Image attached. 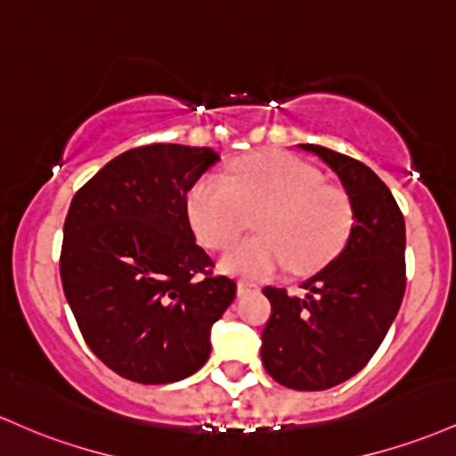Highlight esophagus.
<instances>
[{"instance_id": "obj_1", "label": "esophagus", "mask_w": 456, "mask_h": 456, "mask_svg": "<svg viewBox=\"0 0 456 456\" xmlns=\"http://www.w3.org/2000/svg\"><path fill=\"white\" fill-rule=\"evenodd\" d=\"M253 289H257V285H255L253 281H238V294H240V297L253 292Z\"/></svg>"}]
</instances>
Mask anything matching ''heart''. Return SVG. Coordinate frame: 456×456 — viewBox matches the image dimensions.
I'll return each mask as SVG.
<instances>
[{"instance_id": "1", "label": "heart", "mask_w": 456, "mask_h": 456, "mask_svg": "<svg viewBox=\"0 0 456 456\" xmlns=\"http://www.w3.org/2000/svg\"><path fill=\"white\" fill-rule=\"evenodd\" d=\"M255 218V236L223 257L224 273L273 277L292 268L312 274L344 248L353 229V205L342 188L324 186V177L288 153H257L240 159L232 182L203 177L188 197L197 236L209 248L232 247Z\"/></svg>"}]
</instances>
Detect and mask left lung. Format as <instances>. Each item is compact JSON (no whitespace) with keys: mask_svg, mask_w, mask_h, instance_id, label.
<instances>
[{"mask_svg":"<svg viewBox=\"0 0 456 456\" xmlns=\"http://www.w3.org/2000/svg\"><path fill=\"white\" fill-rule=\"evenodd\" d=\"M338 175L353 205L342 253L303 283L305 297L264 288L262 363L277 383L320 392L348 381L381 346L404 297V218L377 173L320 144H298Z\"/></svg>","mask_w":456,"mask_h":456,"instance_id":"1","label":"left lung"}]
</instances>
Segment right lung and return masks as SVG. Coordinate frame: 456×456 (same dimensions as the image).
<instances>
[{
  "label": "right lung",
  "instance_id": "1",
  "mask_svg": "<svg viewBox=\"0 0 456 456\" xmlns=\"http://www.w3.org/2000/svg\"><path fill=\"white\" fill-rule=\"evenodd\" d=\"M208 147L147 144L75 192L60 279L84 339L129 381H182L208 362L212 324L236 298L194 242L188 190L218 162Z\"/></svg>",
  "mask_w": 456,
  "mask_h": 456
}]
</instances>
